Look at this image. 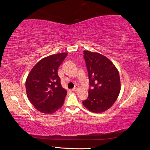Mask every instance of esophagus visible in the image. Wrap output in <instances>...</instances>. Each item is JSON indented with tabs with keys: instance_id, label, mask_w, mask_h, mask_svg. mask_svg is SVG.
<instances>
[{
	"instance_id": "34e87169",
	"label": "esophagus",
	"mask_w": 150,
	"mask_h": 150,
	"mask_svg": "<svg viewBox=\"0 0 150 150\" xmlns=\"http://www.w3.org/2000/svg\"><path fill=\"white\" fill-rule=\"evenodd\" d=\"M78 89H79V86H76L75 87L72 89V91H77L78 90Z\"/></svg>"
}]
</instances>
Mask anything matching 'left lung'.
<instances>
[{"label": "left lung", "instance_id": "left-lung-1", "mask_svg": "<svg viewBox=\"0 0 150 150\" xmlns=\"http://www.w3.org/2000/svg\"><path fill=\"white\" fill-rule=\"evenodd\" d=\"M84 57L93 89H89L88 98L83 104L91 112H104L119 96L121 82L118 70L108 57L98 52L85 50Z\"/></svg>", "mask_w": 150, "mask_h": 150}]
</instances>
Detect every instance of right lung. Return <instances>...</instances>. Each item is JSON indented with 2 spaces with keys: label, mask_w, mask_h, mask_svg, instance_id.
<instances>
[{
  "label": "right lung",
  "mask_w": 150,
  "mask_h": 150,
  "mask_svg": "<svg viewBox=\"0 0 150 150\" xmlns=\"http://www.w3.org/2000/svg\"><path fill=\"white\" fill-rule=\"evenodd\" d=\"M67 55L53 54L40 60L25 81L26 93L34 108L45 114H52L64 104L67 91L62 87L58 68Z\"/></svg>",
  "instance_id": "add662e5"
}]
</instances>
